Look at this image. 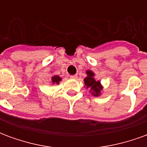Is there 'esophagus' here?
Returning a JSON list of instances; mask_svg holds the SVG:
<instances>
[{
	"label": "esophagus",
	"instance_id": "esophagus-1",
	"mask_svg": "<svg viewBox=\"0 0 147 147\" xmlns=\"http://www.w3.org/2000/svg\"><path fill=\"white\" fill-rule=\"evenodd\" d=\"M77 77H78L77 75H72V76H71L70 78L71 79H74V80H76V79H77Z\"/></svg>",
	"mask_w": 147,
	"mask_h": 147
}]
</instances>
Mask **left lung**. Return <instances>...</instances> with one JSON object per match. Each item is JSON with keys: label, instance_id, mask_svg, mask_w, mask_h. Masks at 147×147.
Masks as SVG:
<instances>
[{"label": "left lung", "instance_id": "obj_1", "mask_svg": "<svg viewBox=\"0 0 147 147\" xmlns=\"http://www.w3.org/2000/svg\"><path fill=\"white\" fill-rule=\"evenodd\" d=\"M86 73L87 76L84 79L85 86L86 87V89H90V93H91L93 96L98 97L102 94L101 93L103 90V86L101 84V82L94 79L95 74L92 71L87 70Z\"/></svg>", "mask_w": 147, "mask_h": 147}]
</instances>
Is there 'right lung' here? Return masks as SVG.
Listing matches in <instances>:
<instances>
[{"mask_svg": "<svg viewBox=\"0 0 147 147\" xmlns=\"http://www.w3.org/2000/svg\"><path fill=\"white\" fill-rule=\"evenodd\" d=\"M61 77H60L59 76H52L51 78V83L53 84H58L61 81Z\"/></svg>", "mask_w": 147, "mask_h": 147, "instance_id": "obj_1", "label": "right lung"}]
</instances>
